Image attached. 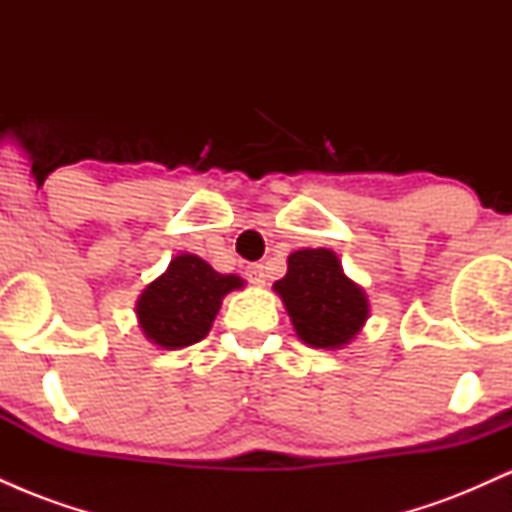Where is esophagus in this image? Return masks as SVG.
Returning <instances> with one entry per match:
<instances>
[{"label": "esophagus", "mask_w": 512, "mask_h": 512, "mask_svg": "<svg viewBox=\"0 0 512 512\" xmlns=\"http://www.w3.org/2000/svg\"><path fill=\"white\" fill-rule=\"evenodd\" d=\"M245 276H248L252 284L262 286L264 281H267V267H264V264H248V267H245Z\"/></svg>", "instance_id": "esophagus-1"}]
</instances>
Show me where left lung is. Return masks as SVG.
<instances>
[{
    "instance_id": "left-lung-1",
    "label": "left lung",
    "mask_w": 512,
    "mask_h": 512,
    "mask_svg": "<svg viewBox=\"0 0 512 512\" xmlns=\"http://www.w3.org/2000/svg\"><path fill=\"white\" fill-rule=\"evenodd\" d=\"M293 327L315 349H339L356 337L368 317V301L332 250L291 252L289 272L274 284Z\"/></svg>"
}]
</instances>
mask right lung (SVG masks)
<instances>
[{"label": "right lung", "mask_w": 512, "mask_h": 512, "mask_svg": "<svg viewBox=\"0 0 512 512\" xmlns=\"http://www.w3.org/2000/svg\"><path fill=\"white\" fill-rule=\"evenodd\" d=\"M236 274H219L202 257L178 255L166 274L146 286L137 303L139 325L163 349H182L207 337L228 291L240 289Z\"/></svg>", "instance_id": "add662e5"}]
</instances>
